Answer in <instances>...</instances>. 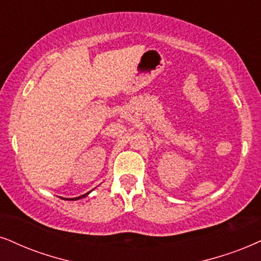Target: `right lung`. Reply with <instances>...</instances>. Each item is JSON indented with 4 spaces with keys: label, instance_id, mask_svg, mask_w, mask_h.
I'll use <instances>...</instances> for the list:
<instances>
[{
    "label": "right lung",
    "instance_id": "add662e5",
    "mask_svg": "<svg viewBox=\"0 0 261 261\" xmlns=\"http://www.w3.org/2000/svg\"><path fill=\"white\" fill-rule=\"evenodd\" d=\"M89 194V193H88ZM88 194H84V195H82V196H79V197H74V199H71V200H78V199H82V197H84V196H87ZM68 200V199H67Z\"/></svg>",
    "mask_w": 261,
    "mask_h": 261
}]
</instances>
